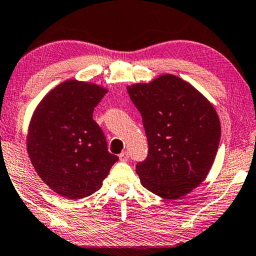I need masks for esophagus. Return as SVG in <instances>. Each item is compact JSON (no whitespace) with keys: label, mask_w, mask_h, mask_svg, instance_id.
Returning a JSON list of instances; mask_svg holds the SVG:
<instances>
[{"label":"esophagus","mask_w":256,"mask_h":256,"mask_svg":"<svg viewBox=\"0 0 256 256\" xmlns=\"http://www.w3.org/2000/svg\"><path fill=\"white\" fill-rule=\"evenodd\" d=\"M120 161H128V152H122L120 154Z\"/></svg>","instance_id":"1"}]
</instances>
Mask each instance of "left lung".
Listing matches in <instances>:
<instances>
[{"label": "left lung", "mask_w": 256, "mask_h": 256, "mask_svg": "<svg viewBox=\"0 0 256 256\" xmlns=\"http://www.w3.org/2000/svg\"><path fill=\"white\" fill-rule=\"evenodd\" d=\"M142 118L148 154L136 166L142 186L166 200L181 198L204 181L220 142L212 104L192 84L166 74L128 86Z\"/></svg>", "instance_id": "8db88e82"}]
</instances>
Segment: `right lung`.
<instances>
[{
  "instance_id": "1",
  "label": "right lung",
  "mask_w": 256,
  "mask_h": 256,
  "mask_svg": "<svg viewBox=\"0 0 256 256\" xmlns=\"http://www.w3.org/2000/svg\"><path fill=\"white\" fill-rule=\"evenodd\" d=\"M106 89L64 81L38 104L31 118L28 153L37 174L60 196L80 200L96 192L118 156L92 120Z\"/></svg>"
}]
</instances>
